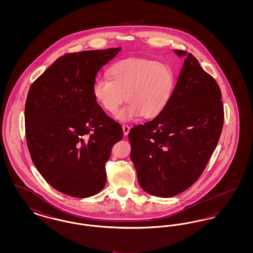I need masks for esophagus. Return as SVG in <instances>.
<instances>
[{
    "label": "esophagus",
    "mask_w": 253,
    "mask_h": 253,
    "mask_svg": "<svg viewBox=\"0 0 253 253\" xmlns=\"http://www.w3.org/2000/svg\"><path fill=\"white\" fill-rule=\"evenodd\" d=\"M122 129H123L124 135H128V133L130 132V127H129L127 124H123V125H122Z\"/></svg>",
    "instance_id": "34e87169"
}]
</instances>
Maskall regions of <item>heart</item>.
Instances as JSON below:
<instances>
[{
    "instance_id": "heart-1",
    "label": "heart",
    "mask_w": 253,
    "mask_h": 253,
    "mask_svg": "<svg viewBox=\"0 0 253 253\" xmlns=\"http://www.w3.org/2000/svg\"><path fill=\"white\" fill-rule=\"evenodd\" d=\"M108 73L109 79L95 81L93 96L110 114L117 113L126 98L129 103L117 115L120 121H132L141 115L145 119L155 118L167 106L172 95L173 73L168 65L156 60H120Z\"/></svg>"
}]
</instances>
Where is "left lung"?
<instances>
[{"label": "left lung", "instance_id": "8db88e82", "mask_svg": "<svg viewBox=\"0 0 253 253\" xmlns=\"http://www.w3.org/2000/svg\"><path fill=\"white\" fill-rule=\"evenodd\" d=\"M186 56L167 106L128 134L140 187L157 197L189 189L204 171L224 124L222 94L215 80L191 53Z\"/></svg>", "mask_w": 253, "mask_h": 253}]
</instances>
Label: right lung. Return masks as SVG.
<instances>
[{
    "instance_id": "right-lung-1",
    "label": "right lung",
    "mask_w": 253,
    "mask_h": 253,
    "mask_svg": "<svg viewBox=\"0 0 253 253\" xmlns=\"http://www.w3.org/2000/svg\"><path fill=\"white\" fill-rule=\"evenodd\" d=\"M120 50L65 54L29 88L24 107L28 151L42 177L60 193L85 198L105 186V163L123 131L97 104L93 84Z\"/></svg>"
}]
</instances>
